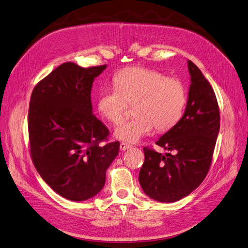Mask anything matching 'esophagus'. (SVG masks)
I'll list each match as a JSON object with an SVG mask.
<instances>
[{"label":"esophagus","mask_w":248,"mask_h":248,"mask_svg":"<svg viewBox=\"0 0 248 248\" xmlns=\"http://www.w3.org/2000/svg\"><path fill=\"white\" fill-rule=\"evenodd\" d=\"M132 147V145H130V144H126V143H121V146H120V148H121V150L122 151H124V150H127L128 148H131Z\"/></svg>","instance_id":"1"}]
</instances>
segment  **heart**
I'll return each instance as SVG.
<instances>
[{"instance_id":"obj_1","label":"heart","mask_w":248,"mask_h":248,"mask_svg":"<svg viewBox=\"0 0 248 248\" xmlns=\"http://www.w3.org/2000/svg\"><path fill=\"white\" fill-rule=\"evenodd\" d=\"M114 83L116 88L103 89L98 97V111L106 121L118 124L128 104H137L138 116L118 124L113 132L121 141L137 143L155 126L159 132H167L181 120L186 91L180 80L152 69L134 67L118 73Z\"/></svg>"}]
</instances>
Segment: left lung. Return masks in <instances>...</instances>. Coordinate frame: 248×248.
<instances>
[{"label":"left lung","mask_w":248,"mask_h":248,"mask_svg":"<svg viewBox=\"0 0 248 248\" xmlns=\"http://www.w3.org/2000/svg\"><path fill=\"white\" fill-rule=\"evenodd\" d=\"M187 66L190 86L184 116L156 142L173 154L163 155L145 147L139 173L144 192L161 202L179 201L202 184L220 130L219 106L212 86L191 61Z\"/></svg>","instance_id":"8db88e82"}]
</instances>
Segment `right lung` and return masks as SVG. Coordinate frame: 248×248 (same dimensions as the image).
Masks as SVG:
<instances>
[{
  "label": "right lung",
  "mask_w": 248,
  "mask_h": 248,
  "mask_svg": "<svg viewBox=\"0 0 248 248\" xmlns=\"http://www.w3.org/2000/svg\"><path fill=\"white\" fill-rule=\"evenodd\" d=\"M106 64L82 68L63 62L31 94L30 155L38 173L60 196L86 201L103 188L120 143L100 145L109 131L92 113L91 88Z\"/></svg>",
  "instance_id": "add662e5"
}]
</instances>
